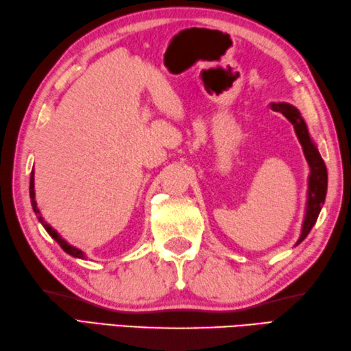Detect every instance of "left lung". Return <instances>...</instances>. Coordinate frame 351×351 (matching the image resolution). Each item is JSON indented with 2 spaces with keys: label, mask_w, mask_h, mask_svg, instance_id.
Masks as SVG:
<instances>
[{
  "label": "left lung",
  "mask_w": 351,
  "mask_h": 351,
  "mask_svg": "<svg viewBox=\"0 0 351 351\" xmlns=\"http://www.w3.org/2000/svg\"><path fill=\"white\" fill-rule=\"evenodd\" d=\"M271 107H273L276 112H282L283 115L288 118L292 124H294L298 141L303 147V153H304L306 160H307V163H309V168H311L309 199H307L306 218H304L302 236H300V239L297 241V244H300V242H302L306 236L309 234L313 224L317 223L321 206L324 204L326 192H327V168H326L323 157H321L317 147L313 145V142L311 141V136H309V132H307L304 121L302 117H300V112L295 109V107L291 104H286V103L273 104Z\"/></svg>",
  "instance_id": "left-lung-1"
}]
</instances>
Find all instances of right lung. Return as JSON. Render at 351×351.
Instances as JSON below:
<instances>
[{
  "instance_id": "right-lung-1",
  "label": "right lung",
  "mask_w": 351,
  "mask_h": 351,
  "mask_svg": "<svg viewBox=\"0 0 351 351\" xmlns=\"http://www.w3.org/2000/svg\"><path fill=\"white\" fill-rule=\"evenodd\" d=\"M30 198H32V206H33V210H34V213H38V215H39V217H38V218H39V221L42 223V226L45 227V230L49 233V236H51V238H54V241L57 242V244H59L63 250H65V252H66L68 254L74 256V257H80V259H83L84 254L80 252V250L75 248V247H73V245H69L65 239H62V236H60V234H57V232H56V230H53V228L49 227V226L45 223L44 218L40 217L39 209H38V204H36V199H34V178H33V173H32V177H30Z\"/></svg>"
}]
</instances>
